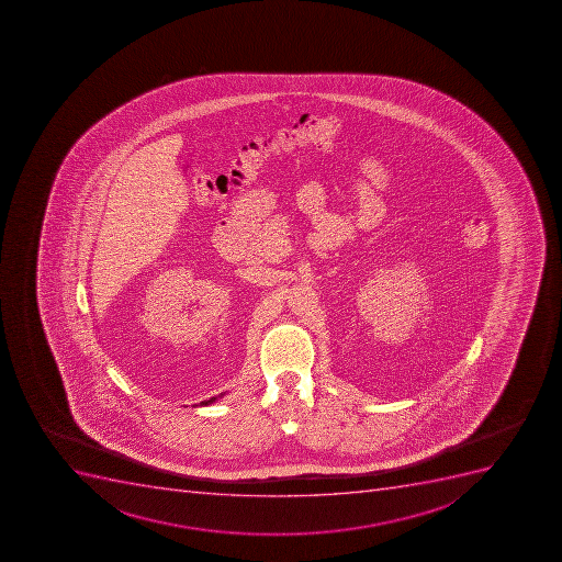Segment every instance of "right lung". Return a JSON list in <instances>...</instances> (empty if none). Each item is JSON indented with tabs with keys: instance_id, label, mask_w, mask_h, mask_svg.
Masks as SVG:
<instances>
[{
	"instance_id": "obj_1",
	"label": "right lung",
	"mask_w": 562,
	"mask_h": 562,
	"mask_svg": "<svg viewBox=\"0 0 562 562\" xmlns=\"http://www.w3.org/2000/svg\"><path fill=\"white\" fill-rule=\"evenodd\" d=\"M225 394V392H224ZM224 394H220L218 397H222V395ZM216 401V397H211V400H207V401H202L201 405H193V406H207V405H211V403H215Z\"/></svg>"
}]
</instances>
